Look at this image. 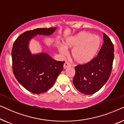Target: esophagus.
<instances>
[{
    "label": "esophagus",
    "mask_w": 124,
    "mask_h": 124,
    "mask_svg": "<svg viewBox=\"0 0 124 124\" xmlns=\"http://www.w3.org/2000/svg\"><path fill=\"white\" fill-rule=\"evenodd\" d=\"M71 66V65L70 64H69L68 62H65V64H64V69H65V68H68V67H70Z\"/></svg>",
    "instance_id": "1"
}]
</instances>
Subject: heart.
I'll list each match as a JSON object with an SVG mask.
<instances>
[{"label": "heart", "mask_w": 124, "mask_h": 124, "mask_svg": "<svg viewBox=\"0 0 124 124\" xmlns=\"http://www.w3.org/2000/svg\"><path fill=\"white\" fill-rule=\"evenodd\" d=\"M101 45V39L99 37L86 31H81L68 38L65 42V46L72 48V57L79 64H85L93 60ZM57 47L62 55L67 54V49L64 46L59 45Z\"/></svg>", "instance_id": "b5f03b06"}]
</instances>
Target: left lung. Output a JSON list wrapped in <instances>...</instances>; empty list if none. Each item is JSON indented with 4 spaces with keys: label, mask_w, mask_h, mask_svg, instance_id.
I'll use <instances>...</instances> for the list:
<instances>
[{
    "label": "left lung",
    "mask_w": 124,
    "mask_h": 124,
    "mask_svg": "<svg viewBox=\"0 0 124 124\" xmlns=\"http://www.w3.org/2000/svg\"><path fill=\"white\" fill-rule=\"evenodd\" d=\"M104 43L98 56L87 63L75 67L73 84L79 92L91 95L99 91L111 75L114 59V47L109 37L103 33Z\"/></svg>",
    "instance_id": "1"
}]
</instances>
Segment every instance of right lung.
<instances>
[{"instance_id": "1", "label": "right lung", "mask_w": 124, "mask_h": 124, "mask_svg": "<svg viewBox=\"0 0 124 124\" xmlns=\"http://www.w3.org/2000/svg\"><path fill=\"white\" fill-rule=\"evenodd\" d=\"M56 28H38L25 31L16 39L12 50V69L18 82L34 94L45 93L52 87L63 69L64 62L54 60L45 52L32 54L30 40L37 35H50Z\"/></svg>"}]
</instances>
